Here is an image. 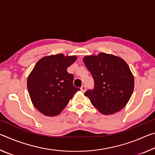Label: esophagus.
<instances>
[{
  "mask_svg": "<svg viewBox=\"0 0 155 155\" xmlns=\"http://www.w3.org/2000/svg\"><path fill=\"white\" fill-rule=\"evenodd\" d=\"M81 91H83V92H85V90H86V87H85V85H83L82 87H81Z\"/></svg>",
  "mask_w": 155,
  "mask_h": 155,
  "instance_id": "obj_1",
  "label": "esophagus"
}]
</instances>
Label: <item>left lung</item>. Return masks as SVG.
Instances as JSON below:
<instances>
[{
    "instance_id": "8db88e82",
    "label": "left lung",
    "mask_w": 155,
    "mask_h": 155,
    "mask_svg": "<svg viewBox=\"0 0 155 155\" xmlns=\"http://www.w3.org/2000/svg\"><path fill=\"white\" fill-rule=\"evenodd\" d=\"M83 61L94 81L92 90L84 94L93 106L104 115L124 107L134 89V77L124 60L101 52L85 57Z\"/></svg>"
}]
</instances>
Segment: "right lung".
<instances>
[{
    "instance_id": "1",
    "label": "right lung",
    "mask_w": 155,
    "mask_h": 155,
    "mask_svg": "<svg viewBox=\"0 0 155 155\" xmlns=\"http://www.w3.org/2000/svg\"><path fill=\"white\" fill-rule=\"evenodd\" d=\"M76 56L63 54L39 60L27 79V88L35 108L47 116H55L64 109L79 88L73 85L74 76L67 71Z\"/></svg>"
}]
</instances>
